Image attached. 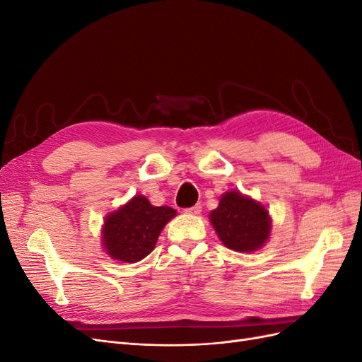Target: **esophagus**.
Wrapping results in <instances>:
<instances>
[{
  "label": "esophagus",
  "instance_id": "1",
  "mask_svg": "<svg viewBox=\"0 0 362 362\" xmlns=\"http://www.w3.org/2000/svg\"><path fill=\"white\" fill-rule=\"evenodd\" d=\"M184 211L187 213V214H193V216H196V214H201V211H202V206H201V204H196V205H193V206H190V208H185Z\"/></svg>",
  "mask_w": 362,
  "mask_h": 362
}]
</instances>
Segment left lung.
I'll use <instances>...</instances> for the list:
<instances>
[{
    "instance_id": "1",
    "label": "left lung",
    "mask_w": 362,
    "mask_h": 362,
    "mask_svg": "<svg viewBox=\"0 0 362 362\" xmlns=\"http://www.w3.org/2000/svg\"><path fill=\"white\" fill-rule=\"evenodd\" d=\"M210 222L221 242L235 252H255L264 246L272 233V217L261 202L238 190L221 196Z\"/></svg>"
}]
</instances>
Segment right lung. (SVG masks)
<instances>
[{
    "mask_svg": "<svg viewBox=\"0 0 362 362\" xmlns=\"http://www.w3.org/2000/svg\"><path fill=\"white\" fill-rule=\"evenodd\" d=\"M177 216L173 208L156 206L144 194H136L108 213L101 231L105 254L122 262H137L154 250L160 233Z\"/></svg>",
    "mask_w": 362,
    "mask_h": 362,
    "instance_id": "1",
    "label": "right lung"
}]
</instances>
